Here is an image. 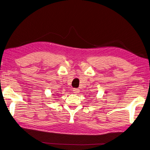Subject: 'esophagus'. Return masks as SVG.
<instances>
[{
    "label": "esophagus",
    "instance_id": "obj_1",
    "mask_svg": "<svg viewBox=\"0 0 150 150\" xmlns=\"http://www.w3.org/2000/svg\"><path fill=\"white\" fill-rule=\"evenodd\" d=\"M73 93L74 94H78L79 93V89H77V88H74L73 89Z\"/></svg>",
    "mask_w": 150,
    "mask_h": 150
}]
</instances>
